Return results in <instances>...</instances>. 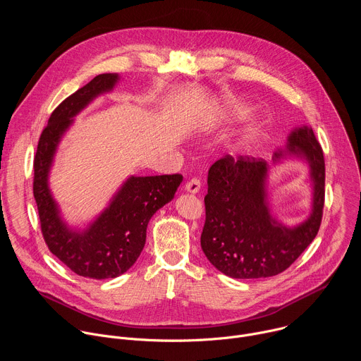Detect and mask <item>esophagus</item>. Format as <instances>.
I'll return each instance as SVG.
<instances>
[{"label": "esophagus", "instance_id": "1", "mask_svg": "<svg viewBox=\"0 0 361 361\" xmlns=\"http://www.w3.org/2000/svg\"><path fill=\"white\" fill-rule=\"evenodd\" d=\"M200 187H201V181L198 178H191L185 183L184 188L187 192H191V194H195L200 191Z\"/></svg>", "mask_w": 361, "mask_h": 361}]
</instances>
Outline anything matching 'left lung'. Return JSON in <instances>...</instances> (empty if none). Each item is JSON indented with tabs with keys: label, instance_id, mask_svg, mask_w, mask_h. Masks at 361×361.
<instances>
[{
	"label": "left lung",
	"instance_id": "8db88e82",
	"mask_svg": "<svg viewBox=\"0 0 361 361\" xmlns=\"http://www.w3.org/2000/svg\"><path fill=\"white\" fill-rule=\"evenodd\" d=\"M300 157L310 167L312 213L302 223L287 227L270 213L266 160L227 156L209 170L204 197L205 223L201 248L209 262L233 279H264L287 270L316 238L324 207V156L312 127H298L274 161Z\"/></svg>",
	"mask_w": 361,
	"mask_h": 361
}]
</instances>
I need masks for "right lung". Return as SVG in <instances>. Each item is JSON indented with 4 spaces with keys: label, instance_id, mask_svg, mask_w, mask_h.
<instances>
[{
    "label": "right lung",
    "instance_id": "obj_1",
    "mask_svg": "<svg viewBox=\"0 0 361 361\" xmlns=\"http://www.w3.org/2000/svg\"><path fill=\"white\" fill-rule=\"evenodd\" d=\"M118 80V74H99L67 97L51 114L34 157L32 191L42 237L49 251L71 271L95 280L116 279L137 262L145 244L149 219L174 198L183 181L181 174L131 176L114 194L109 207L82 231L70 228L61 219L48 187L57 147L74 117L95 97L111 91Z\"/></svg>",
    "mask_w": 361,
    "mask_h": 361
}]
</instances>
